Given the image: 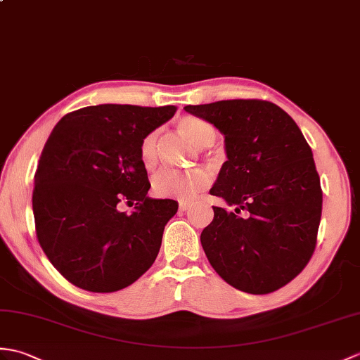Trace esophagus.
Returning a JSON list of instances; mask_svg holds the SVG:
<instances>
[{"label":"esophagus","mask_w":360,"mask_h":360,"mask_svg":"<svg viewBox=\"0 0 360 360\" xmlns=\"http://www.w3.org/2000/svg\"><path fill=\"white\" fill-rule=\"evenodd\" d=\"M188 208H190L188 202H179V210L181 212H186V210H188Z\"/></svg>","instance_id":"34e87169"}]
</instances>
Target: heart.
Returning a JSON list of instances; mask_svg holds the SVG:
<instances>
[{
  "instance_id": "obj_1",
  "label": "heart",
  "mask_w": 360,
  "mask_h": 360,
  "mask_svg": "<svg viewBox=\"0 0 360 360\" xmlns=\"http://www.w3.org/2000/svg\"><path fill=\"white\" fill-rule=\"evenodd\" d=\"M179 135L193 147L202 148L212 146L216 139V129L205 120L196 116H184L178 121ZM141 161L146 167L155 162L156 156V131L148 135L141 142ZM208 186V176L204 172L176 173L172 170H161L155 174L152 190L160 198H174L181 200L193 199L200 190Z\"/></svg>"
}]
</instances>
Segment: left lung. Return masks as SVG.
I'll list each match as a JSON object with an SVG mask.
<instances>
[{
    "mask_svg": "<svg viewBox=\"0 0 360 360\" xmlns=\"http://www.w3.org/2000/svg\"><path fill=\"white\" fill-rule=\"evenodd\" d=\"M184 110L222 133L227 155L210 195L235 212L213 207L214 218L200 233L208 262L245 293L287 285L310 261L322 213L321 179L302 131L281 107L259 99Z\"/></svg>",
    "mask_w": 360,
    "mask_h": 360,
    "instance_id": "obj_1",
    "label": "left lung"
}]
</instances>
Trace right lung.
Listing matches in <instances>:
<instances>
[{
	"label": "right lung",
	"instance_id": "1",
	"mask_svg": "<svg viewBox=\"0 0 360 360\" xmlns=\"http://www.w3.org/2000/svg\"><path fill=\"white\" fill-rule=\"evenodd\" d=\"M174 112V105H90L63 116L50 133L32 208L41 248L73 285L112 293L155 262L178 202L147 196L139 148ZM121 200L136 205L131 214L117 210Z\"/></svg>",
	"mask_w": 360,
	"mask_h": 360
}]
</instances>
